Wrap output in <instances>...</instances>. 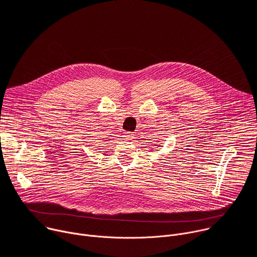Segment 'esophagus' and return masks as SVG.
<instances>
[{"mask_svg":"<svg viewBox=\"0 0 257 257\" xmlns=\"http://www.w3.org/2000/svg\"><path fill=\"white\" fill-rule=\"evenodd\" d=\"M133 135H134V134H133L132 132H124L123 137H124V139H132Z\"/></svg>","mask_w":257,"mask_h":257,"instance_id":"1","label":"esophagus"}]
</instances>
